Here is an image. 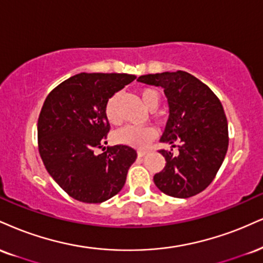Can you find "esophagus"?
<instances>
[{
    "mask_svg": "<svg viewBox=\"0 0 263 263\" xmlns=\"http://www.w3.org/2000/svg\"><path fill=\"white\" fill-rule=\"evenodd\" d=\"M137 154H138V157H144L145 154H147V152H145V151H138Z\"/></svg>",
    "mask_w": 263,
    "mask_h": 263,
    "instance_id": "esophagus-1",
    "label": "esophagus"
}]
</instances>
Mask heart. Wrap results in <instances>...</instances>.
<instances>
[{
    "instance_id": "heart-1",
    "label": "heart",
    "mask_w": 263,
    "mask_h": 263,
    "mask_svg": "<svg viewBox=\"0 0 263 263\" xmlns=\"http://www.w3.org/2000/svg\"><path fill=\"white\" fill-rule=\"evenodd\" d=\"M141 98L143 100L144 105L148 109H157L160 103V96L157 90L154 89H143L141 91ZM116 97L110 98L106 103L105 114L106 118L110 122L115 123L119 121V114L115 106ZM156 129L151 126H137V125H127L121 129H119L115 134L116 142L121 144L132 145V147L143 148L156 137Z\"/></svg>"
}]
</instances>
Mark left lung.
Segmentation results:
<instances>
[{
    "label": "left lung",
    "instance_id": "left-lung-1",
    "mask_svg": "<svg viewBox=\"0 0 263 263\" xmlns=\"http://www.w3.org/2000/svg\"><path fill=\"white\" fill-rule=\"evenodd\" d=\"M141 83L164 90L169 118L160 138L173 149L160 151L165 166L154 183L165 195L187 198L213 181L226 158L229 138L222 103L207 85L187 72H163L138 77Z\"/></svg>",
    "mask_w": 263,
    "mask_h": 263
}]
</instances>
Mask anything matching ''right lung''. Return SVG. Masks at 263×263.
Returning <instances> with one entry per match:
<instances>
[{
  "label": "right lung",
  "instance_id": "obj_1",
  "mask_svg": "<svg viewBox=\"0 0 263 263\" xmlns=\"http://www.w3.org/2000/svg\"><path fill=\"white\" fill-rule=\"evenodd\" d=\"M135 80L127 73H78L47 96L37 120L40 157L47 173L74 200L101 203L125 185L137 153L122 144L105 151L110 129L105 107ZM99 147L103 153L98 155Z\"/></svg>",
  "mask_w": 263,
  "mask_h": 263
}]
</instances>
